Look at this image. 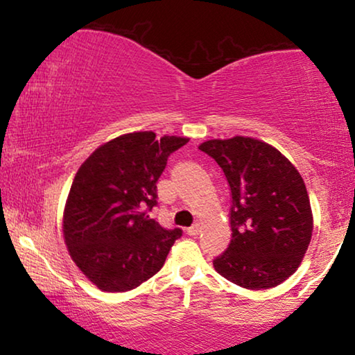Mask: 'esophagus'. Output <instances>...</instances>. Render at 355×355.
Segmentation results:
<instances>
[{
  "instance_id": "1",
  "label": "esophagus",
  "mask_w": 355,
  "mask_h": 355,
  "mask_svg": "<svg viewBox=\"0 0 355 355\" xmlns=\"http://www.w3.org/2000/svg\"><path fill=\"white\" fill-rule=\"evenodd\" d=\"M186 232H188V235H191V236H196V235H199V233H200V225H199V224H194V225H191V227H189L188 230H186Z\"/></svg>"
}]
</instances>
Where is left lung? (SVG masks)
<instances>
[{
	"label": "left lung",
	"instance_id": "8db88e82",
	"mask_svg": "<svg viewBox=\"0 0 355 355\" xmlns=\"http://www.w3.org/2000/svg\"><path fill=\"white\" fill-rule=\"evenodd\" d=\"M224 171L232 191V241L213 260L222 277L268 290L296 272L313 232L307 188L288 158L254 137L199 146Z\"/></svg>",
	"mask_w": 355,
	"mask_h": 355
}]
</instances>
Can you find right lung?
Returning <instances> with one entry per match:
<instances>
[{
  "instance_id": "right-lung-1",
  "label": "right lung",
  "mask_w": 355,
  "mask_h": 355,
  "mask_svg": "<svg viewBox=\"0 0 355 355\" xmlns=\"http://www.w3.org/2000/svg\"><path fill=\"white\" fill-rule=\"evenodd\" d=\"M189 139L153 131L100 146L78 169L65 202L69 254L101 291L133 290L159 271L182 228L166 230L148 211L171 153Z\"/></svg>"
}]
</instances>
